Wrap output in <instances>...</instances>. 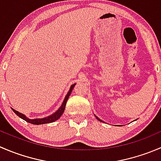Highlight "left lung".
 Masks as SVG:
<instances>
[{
    "instance_id": "left-lung-1",
    "label": "left lung",
    "mask_w": 161,
    "mask_h": 161,
    "mask_svg": "<svg viewBox=\"0 0 161 161\" xmlns=\"http://www.w3.org/2000/svg\"><path fill=\"white\" fill-rule=\"evenodd\" d=\"M95 117H96V118H97V119H98V120H99V121H101V122H102V121H102V120H100V118H98V117H97V116H96V115H95Z\"/></svg>"
}]
</instances>
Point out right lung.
I'll use <instances>...</instances> for the list:
<instances>
[{
  "instance_id": "obj_1",
  "label": "right lung",
  "mask_w": 161,
  "mask_h": 161,
  "mask_svg": "<svg viewBox=\"0 0 161 161\" xmlns=\"http://www.w3.org/2000/svg\"><path fill=\"white\" fill-rule=\"evenodd\" d=\"M75 86V84H73V85L71 86L70 90H69V92H68L67 95H66L65 98H64V101H63L62 104H61V106L60 107L59 109H58V111L55 112V113H53V114L50 115V116L46 117V118H36V119H30V118H27V117L25 116V114H23L20 113V112L15 111V110H14V109H13V108H12V111H14V113H15L16 114H17L18 116L19 117V118H22V119L25 120V121H27V122L31 123V124H33V125H43V124H47V123L53 122V121H57V120H58L59 118H61V115H62V114L64 113V109H65L66 103H67L68 100H69V96H70L71 91H72L73 88H74Z\"/></svg>"
}]
</instances>
